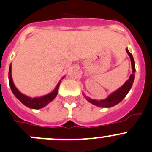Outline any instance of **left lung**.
Segmentation results:
<instances>
[{"label":"left lung","mask_w":152,"mask_h":152,"mask_svg":"<svg viewBox=\"0 0 152 152\" xmlns=\"http://www.w3.org/2000/svg\"><path fill=\"white\" fill-rule=\"evenodd\" d=\"M126 52L129 55L130 59H131V67H132V74L130 75L128 80L121 86L120 88H118V89L115 91V92H113L112 93L108 95L107 98H106L105 99L103 100H96V99H92L89 97L86 96L85 95L84 97L86 98V100L89 102H90L92 104L95 105V106L99 107H106L109 108L111 107H113L115 105H116L117 104H118L119 102H122L124 99L125 96L127 95V94L128 93V92L130 91V89L132 87L133 83H134V78H135V63H134V57H133L132 54L129 52L128 48H126Z\"/></svg>","instance_id":"1"}]
</instances>
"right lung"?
I'll use <instances>...</instances> for the list:
<instances>
[{"label": "right lung", "mask_w": 152, "mask_h": 152, "mask_svg": "<svg viewBox=\"0 0 152 152\" xmlns=\"http://www.w3.org/2000/svg\"><path fill=\"white\" fill-rule=\"evenodd\" d=\"M64 77H63L62 79H63ZM61 80H60V82L57 83V86L54 88V89H53L52 92H50V93L43 95V96L31 98V97L27 96V95H25L24 94L21 93V92L17 89L16 86L14 84L13 80H12V65L11 64H10V69H9V83H10L11 90L13 92L14 95L16 97L17 99H18L23 104L25 105L27 107L31 108V109H41V108L45 107L48 104L51 102L53 99H55L57 95V92H58L59 86H60Z\"/></svg>", "instance_id": "right-lung-1"}]
</instances>
